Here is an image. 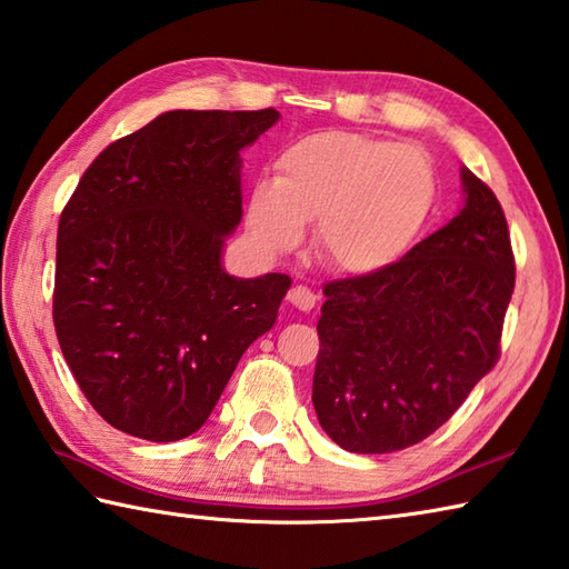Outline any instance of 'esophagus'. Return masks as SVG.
Returning <instances> with one entry per match:
<instances>
[{"label":"esophagus","mask_w":569,"mask_h":569,"mask_svg":"<svg viewBox=\"0 0 569 569\" xmlns=\"http://www.w3.org/2000/svg\"><path fill=\"white\" fill-rule=\"evenodd\" d=\"M288 303L291 306H296L298 310H313L316 308V303H318V296L310 291L308 286H303V283H298V286H293L291 291H288Z\"/></svg>","instance_id":"esophagus-1"}]
</instances>
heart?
Instances as JSON below:
<instances>
[{
    "instance_id": "1",
    "label": "heart",
    "mask_w": 569,
    "mask_h": 569,
    "mask_svg": "<svg viewBox=\"0 0 569 569\" xmlns=\"http://www.w3.org/2000/svg\"><path fill=\"white\" fill-rule=\"evenodd\" d=\"M437 192V170L415 144L328 130L283 148L273 182L253 187L247 219L269 251L298 247L308 221H318L320 261L345 276H372L415 247Z\"/></svg>"
}]
</instances>
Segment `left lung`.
Returning <instances> with one entry per match:
<instances>
[{
  "label": "left lung",
  "instance_id": "left-lung-1",
  "mask_svg": "<svg viewBox=\"0 0 569 569\" xmlns=\"http://www.w3.org/2000/svg\"><path fill=\"white\" fill-rule=\"evenodd\" d=\"M466 204L372 276L322 286L313 407L352 453H392L447 425L500 358L516 256L493 189L461 170Z\"/></svg>",
  "mask_w": 569,
  "mask_h": 569
}]
</instances>
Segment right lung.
I'll return each instance as SVG.
<instances>
[{
    "label": "right lung",
    "mask_w": 569,
    "mask_h": 569,
    "mask_svg": "<svg viewBox=\"0 0 569 569\" xmlns=\"http://www.w3.org/2000/svg\"><path fill=\"white\" fill-rule=\"evenodd\" d=\"M278 110H170L110 142L59 219L53 328L110 427L177 441L204 425L249 345L269 332L286 273L233 278L239 150Z\"/></svg>",
    "instance_id": "right-lung-1"
}]
</instances>
